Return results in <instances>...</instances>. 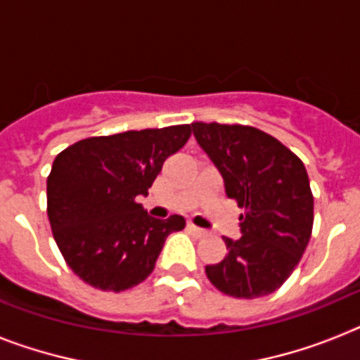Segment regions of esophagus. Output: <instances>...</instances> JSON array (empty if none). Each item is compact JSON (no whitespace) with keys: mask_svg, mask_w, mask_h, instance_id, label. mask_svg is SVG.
<instances>
[{"mask_svg":"<svg viewBox=\"0 0 360 360\" xmlns=\"http://www.w3.org/2000/svg\"><path fill=\"white\" fill-rule=\"evenodd\" d=\"M187 229H189L191 232H193V234H196V236H205V234H207V232L203 231V229H200V227H196L195 224H187Z\"/></svg>","mask_w":360,"mask_h":360,"instance_id":"34e87169","label":"esophagus"}]
</instances>
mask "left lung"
<instances>
[{
  "label": "left lung",
  "mask_w": 360,
  "mask_h": 360,
  "mask_svg": "<svg viewBox=\"0 0 360 360\" xmlns=\"http://www.w3.org/2000/svg\"><path fill=\"white\" fill-rule=\"evenodd\" d=\"M193 135L224 178L225 193L245 212L241 238H224L229 254L205 266L224 294L256 299L278 290L310 241L314 196L303 162L252 126L191 124Z\"/></svg>",
  "instance_id": "obj_1"
}]
</instances>
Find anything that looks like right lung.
Segmentation results:
<instances>
[{
    "label": "right lung",
    "instance_id": "obj_1",
    "mask_svg": "<svg viewBox=\"0 0 360 360\" xmlns=\"http://www.w3.org/2000/svg\"><path fill=\"white\" fill-rule=\"evenodd\" d=\"M189 124L91 136L59 153L46 180L53 240L70 269L98 290L122 292L144 281L171 232L186 219H158L148 196L165 158L184 148Z\"/></svg>",
    "mask_w": 360,
    "mask_h": 360
}]
</instances>
